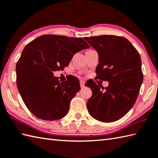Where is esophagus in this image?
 <instances>
[{"label":"esophagus","mask_w":158,"mask_h":158,"mask_svg":"<svg viewBox=\"0 0 158 158\" xmlns=\"http://www.w3.org/2000/svg\"><path fill=\"white\" fill-rule=\"evenodd\" d=\"M80 85H81V88H83V87L85 86V82L81 80V81H80Z\"/></svg>","instance_id":"1"}]
</instances>
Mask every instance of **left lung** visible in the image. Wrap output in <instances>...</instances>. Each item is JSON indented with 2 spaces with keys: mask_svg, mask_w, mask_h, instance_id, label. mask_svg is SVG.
<instances>
[{
  "mask_svg": "<svg viewBox=\"0 0 158 158\" xmlns=\"http://www.w3.org/2000/svg\"><path fill=\"white\" fill-rule=\"evenodd\" d=\"M84 39L98 53L96 78L109 82L105 92L94 82L87 85L92 92L87 102L88 111L100 122H115L132 109L137 99L143 81L141 58L132 43L122 36L101 35Z\"/></svg>",
  "mask_w": 158,
  "mask_h": 158,
  "instance_id": "obj_1",
  "label": "left lung"
}]
</instances>
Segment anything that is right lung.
I'll return each instance as SVG.
<instances>
[{
	"label": "right lung",
	"mask_w": 158,
	"mask_h": 158,
	"mask_svg": "<svg viewBox=\"0 0 158 158\" xmlns=\"http://www.w3.org/2000/svg\"><path fill=\"white\" fill-rule=\"evenodd\" d=\"M82 38L45 35L26 45L16 64V81L23 102L33 115L43 120L62 118L80 90L72 77L60 82L53 72L68 66L76 53L89 48Z\"/></svg>",
	"instance_id": "obj_1"
}]
</instances>
